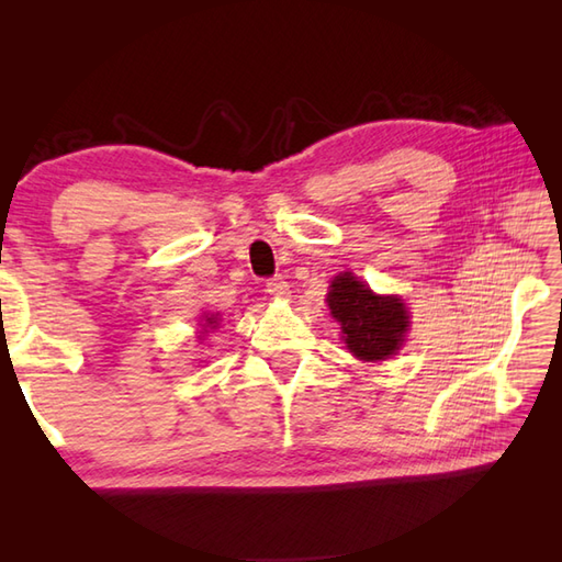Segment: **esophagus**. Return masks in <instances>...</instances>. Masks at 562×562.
Instances as JSON below:
<instances>
[{"label": "esophagus", "instance_id": "34e87169", "mask_svg": "<svg viewBox=\"0 0 562 562\" xmlns=\"http://www.w3.org/2000/svg\"><path fill=\"white\" fill-rule=\"evenodd\" d=\"M266 292L272 296V300H290V284L288 282H284V278H280V274H278V278H270L268 282H266Z\"/></svg>", "mask_w": 562, "mask_h": 562}]
</instances>
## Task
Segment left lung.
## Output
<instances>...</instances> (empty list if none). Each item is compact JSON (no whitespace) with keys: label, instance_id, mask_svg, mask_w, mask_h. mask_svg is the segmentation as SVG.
I'll return each mask as SVG.
<instances>
[{"label":"left lung","instance_id":"left-lung-1","mask_svg":"<svg viewBox=\"0 0 562 562\" xmlns=\"http://www.w3.org/2000/svg\"><path fill=\"white\" fill-rule=\"evenodd\" d=\"M330 316L340 324V333L357 360L384 362L401 350L411 316L396 294L381 296L352 272H340L330 282L326 296Z\"/></svg>","mask_w":562,"mask_h":562}]
</instances>
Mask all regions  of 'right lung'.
I'll return each mask as SVG.
<instances>
[{
	"instance_id": "add662e5",
	"label": "right lung",
	"mask_w": 562,
	"mask_h": 562,
	"mask_svg": "<svg viewBox=\"0 0 562 562\" xmlns=\"http://www.w3.org/2000/svg\"><path fill=\"white\" fill-rule=\"evenodd\" d=\"M205 328H217V316H205V326H202V330Z\"/></svg>"
}]
</instances>
